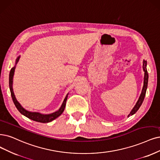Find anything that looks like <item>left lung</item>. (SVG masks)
Here are the masks:
<instances>
[{
	"mask_svg": "<svg viewBox=\"0 0 160 160\" xmlns=\"http://www.w3.org/2000/svg\"><path fill=\"white\" fill-rule=\"evenodd\" d=\"M146 64H147L146 61L144 60V61H143V70L144 71V86H143L142 90L140 96V98L138 100L137 104L135 105L134 108L131 111V113H130V114L128 115V117L134 115L136 113V112H137L138 110V109L140 108L142 103V102L144 101V97H145V95H146V90H147V87H148V73L147 68H146Z\"/></svg>",
	"mask_w": 160,
	"mask_h": 160,
	"instance_id": "8db88e82",
	"label": "left lung"
}]
</instances>
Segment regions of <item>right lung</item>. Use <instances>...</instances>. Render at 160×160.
Segmentation results:
<instances>
[{"label": "right lung", "mask_w": 160, "mask_h": 160, "mask_svg": "<svg viewBox=\"0 0 160 160\" xmlns=\"http://www.w3.org/2000/svg\"><path fill=\"white\" fill-rule=\"evenodd\" d=\"M19 58H20V57L17 58L16 61V64L18 62ZM15 67H14L13 68H12L11 70H10V75H9V87H10V92H11V96H12V98L13 102H14L15 106L16 107L17 109L20 112V113H22L23 115L26 116V117L29 118V119H32L34 121H37V122H43V123L51 122L54 119H55L56 118H57L58 116H60L62 113V112L64 110L65 105H66L67 99V98H68L67 96L64 99L63 103L61 105V108L59 109L57 111L55 112V113H52L49 114V115H43V114H41L39 113H36V112L28 111L22 107L21 105L18 102V101L16 100V99L15 98V96H14V92H13V89H12V79H13V76H14Z\"/></svg>", "instance_id": "right-lung-1"}]
</instances>
